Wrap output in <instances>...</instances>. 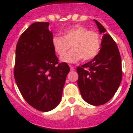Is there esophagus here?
I'll return each instance as SVG.
<instances>
[{
    "label": "esophagus",
    "mask_w": 133,
    "mask_h": 133,
    "mask_svg": "<svg viewBox=\"0 0 133 133\" xmlns=\"http://www.w3.org/2000/svg\"><path fill=\"white\" fill-rule=\"evenodd\" d=\"M70 70H75V68H74V67L72 66V65H70Z\"/></svg>",
    "instance_id": "1"
}]
</instances>
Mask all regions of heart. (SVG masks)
<instances>
[{"mask_svg":"<svg viewBox=\"0 0 133 133\" xmlns=\"http://www.w3.org/2000/svg\"><path fill=\"white\" fill-rule=\"evenodd\" d=\"M52 45L56 53L63 55L61 58L63 62L75 63L81 59L88 61L97 56L101 47V39L98 32L88 30L82 25H75L65 30L63 37L54 36ZM70 45L73 49L65 54Z\"/></svg>","mask_w":133,"mask_h":133,"instance_id":"b5f03b06","label":"heart"}]
</instances>
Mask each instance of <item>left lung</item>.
Masks as SVG:
<instances>
[{
	"label": "left lung",
	"instance_id": "left-lung-1",
	"mask_svg": "<svg viewBox=\"0 0 133 133\" xmlns=\"http://www.w3.org/2000/svg\"><path fill=\"white\" fill-rule=\"evenodd\" d=\"M93 21L100 34H103L101 47L92 61L77 68L78 85L85 102L92 105H101L114 96L120 86L122 63L117 44L98 21Z\"/></svg>",
	"mask_w": 133,
	"mask_h": 133
}]
</instances>
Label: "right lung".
I'll return each instance as SVG.
<instances>
[{
	"label": "right lung",
	"mask_w": 133,
	"mask_h": 133,
	"mask_svg": "<svg viewBox=\"0 0 133 133\" xmlns=\"http://www.w3.org/2000/svg\"><path fill=\"white\" fill-rule=\"evenodd\" d=\"M49 23H33L21 35L16 49L14 77L30 105L40 111L52 110L60 103L70 71L58 63L52 48Z\"/></svg>",
	"instance_id": "obj_1"
}]
</instances>
